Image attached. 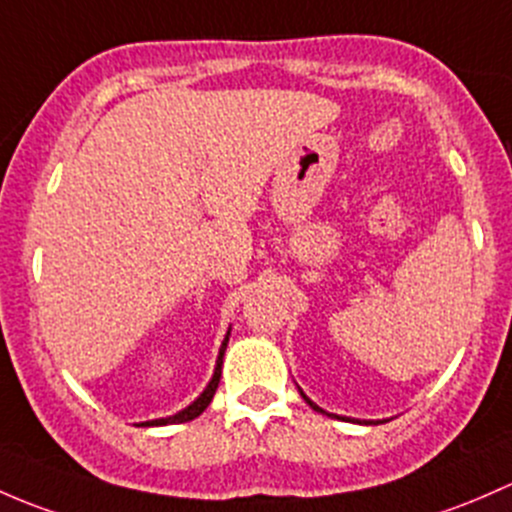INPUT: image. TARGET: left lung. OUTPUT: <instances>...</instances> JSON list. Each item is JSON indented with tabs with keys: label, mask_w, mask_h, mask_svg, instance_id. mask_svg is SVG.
I'll list each match as a JSON object with an SVG mask.
<instances>
[{
	"label": "left lung",
	"mask_w": 512,
	"mask_h": 512,
	"mask_svg": "<svg viewBox=\"0 0 512 512\" xmlns=\"http://www.w3.org/2000/svg\"><path fill=\"white\" fill-rule=\"evenodd\" d=\"M300 394H303V392H300ZM303 399H305V402H308V404H310V407H313V409H315V412H323V409H320V407H318V404H313V402H310V399H308V397H305V394H303Z\"/></svg>",
	"instance_id": "obj_1"
}]
</instances>
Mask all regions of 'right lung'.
Wrapping results in <instances>:
<instances>
[{
  "instance_id": "add662e5",
  "label": "right lung",
  "mask_w": 512,
  "mask_h": 512,
  "mask_svg": "<svg viewBox=\"0 0 512 512\" xmlns=\"http://www.w3.org/2000/svg\"><path fill=\"white\" fill-rule=\"evenodd\" d=\"M226 342H229V333H226L224 342H221V350H219V360H217V370H214V377L212 382H209V387L204 389L202 397L197 399L194 404H189L187 409H182V412L175 414V416H167V419H155V421H145V426H167V424H184V421H192L197 419L199 414L204 412V409L212 404L214 394H217V387H219V377H221V360H224V350H226Z\"/></svg>"
}]
</instances>
